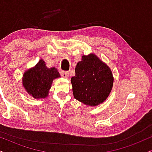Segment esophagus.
Returning a JSON list of instances; mask_svg holds the SVG:
<instances>
[{
	"mask_svg": "<svg viewBox=\"0 0 152 152\" xmlns=\"http://www.w3.org/2000/svg\"><path fill=\"white\" fill-rule=\"evenodd\" d=\"M60 74H61V75H62V77L65 78H69V72H64V71H61Z\"/></svg>",
	"mask_w": 152,
	"mask_h": 152,
	"instance_id": "esophagus-1",
	"label": "esophagus"
}]
</instances>
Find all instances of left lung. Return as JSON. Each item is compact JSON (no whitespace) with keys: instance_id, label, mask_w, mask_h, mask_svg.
Wrapping results in <instances>:
<instances>
[{"instance_id":"obj_1","label":"left lung","mask_w":152,"mask_h":152,"mask_svg":"<svg viewBox=\"0 0 152 152\" xmlns=\"http://www.w3.org/2000/svg\"><path fill=\"white\" fill-rule=\"evenodd\" d=\"M71 78L74 98L84 104L95 107L109 97L114 76L108 65L94 53L83 55Z\"/></svg>"}]
</instances>
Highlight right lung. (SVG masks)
I'll use <instances>...</instances> for the list:
<instances>
[{
	"label": "right lung",
	"instance_id": "obj_1",
	"mask_svg": "<svg viewBox=\"0 0 152 152\" xmlns=\"http://www.w3.org/2000/svg\"><path fill=\"white\" fill-rule=\"evenodd\" d=\"M59 77L57 69L48 68L41 59L34 67L25 71L22 83L28 95L35 99H44L48 96L53 80Z\"/></svg>",
	"mask_w": 152,
	"mask_h": 152
}]
</instances>
